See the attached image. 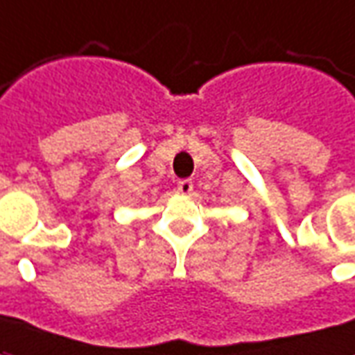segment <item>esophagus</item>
<instances>
[{
    "instance_id": "1",
    "label": "esophagus",
    "mask_w": 355,
    "mask_h": 355,
    "mask_svg": "<svg viewBox=\"0 0 355 355\" xmlns=\"http://www.w3.org/2000/svg\"><path fill=\"white\" fill-rule=\"evenodd\" d=\"M178 191H180L181 195H191V193H193V181L191 180L178 181Z\"/></svg>"
}]
</instances>
